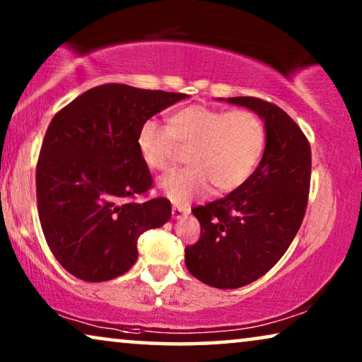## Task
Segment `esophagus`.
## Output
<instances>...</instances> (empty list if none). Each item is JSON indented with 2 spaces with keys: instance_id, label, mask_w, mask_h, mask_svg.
Listing matches in <instances>:
<instances>
[{
  "instance_id": "34e87169",
  "label": "esophagus",
  "mask_w": 362,
  "mask_h": 362,
  "mask_svg": "<svg viewBox=\"0 0 362 362\" xmlns=\"http://www.w3.org/2000/svg\"><path fill=\"white\" fill-rule=\"evenodd\" d=\"M173 217L175 219H181V217H186L187 214H189V209L187 207H180V206H173Z\"/></svg>"
}]
</instances>
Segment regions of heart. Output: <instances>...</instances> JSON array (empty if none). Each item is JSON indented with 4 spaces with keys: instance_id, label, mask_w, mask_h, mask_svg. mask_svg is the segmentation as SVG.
I'll use <instances>...</instances> for the list:
<instances>
[{
    "instance_id": "1",
    "label": "heart",
    "mask_w": 362,
    "mask_h": 362,
    "mask_svg": "<svg viewBox=\"0 0 362 362\" xmlns=\"http://www.w3.org/2000/svg\"><path fill=\"white\" fill-rule=\"evenodd\" d=\"M265 138L264 122L254 112L189 105L171 113L168 127L156 120L143 122L136 146L145 165L161 171L170 166L176 143L189 145L186 161L191 166L166 173L158 182L173 202L186 204L211 185L216 192L244 185L264 153Z\"/></svg>"
}]
</instances>
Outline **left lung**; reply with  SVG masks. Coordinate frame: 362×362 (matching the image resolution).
<instances>
[{"label": "left lung", "mask_w": 362, "mask_h": 362, "mask_svg": "<svg viewBox=\"0 0 362 362\" xmlns=\"http://www.w3.org/2000/svg\"><path fill=\"white\" fill-rule=\"evenodd\" d=\"M264 120V156L249 180L219 201L192 209L201 237L185 249L191 275L214 288H239L281 259L303 222L311 150L300 127L274 103L255 97L217 98Z\"/></svg>", "instance_id": "1"}]
</instances>
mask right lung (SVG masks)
<instances>
[{
	"mask_svg": "<svg viewBox=\"0 0 362 362\" xmlns=\"http://www.w3.org/2000/svg\"><path fill=\"white\" fill-rule=\"evenodd\" d=\"M186 97L107 83L52 118L36 170L37 212L49 249L69 274L117 279L136 262L138 237L170 221L165 197L135 201L153 182L136 135L143 122Z\"/></svg>",
	"mask_w": 362,
	"mask_h": 362,
	"instance_id": "1",
	"label": "right lung"
}]
</instances>
